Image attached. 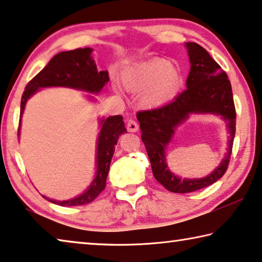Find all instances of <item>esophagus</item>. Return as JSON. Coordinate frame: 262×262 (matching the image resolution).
<instances>
[{
    "label": "esophagus",
    "instance_id": "esophagus-1",
    "mask_svg": "<svg viewBox=\"0 0 262 262\" xmlns=\"http://www.w3.org/2000/svg\"><path fill=\"white\" fill-rule=\"evenodd\" d=\"M126 128H127V131H130V132H137L138 131L139 126H138V124H137V122L134 121V119H127Z\"/></svg>",
    "mask_w": 262,
    "mask_h": 262
}]
</instances>
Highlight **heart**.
<instances>
[{"label":"heart","mask_w":262,"mask_h":262,"mask_svg":"<svg viewBox=\"0 0 262 262\" xmlns=\"http://www.w3.org/2000/svg\"><path fill=\"white\" fill-rule=\"evenodd\" d=\"M181 73L166 59H153L124 73L122 83L130 93H140L141 103L153 108L170 101L181 85Z\"/></svg>","instance_id":"obj_1"}]
</instances>
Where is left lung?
Segmentation results:
<instances>
[{
  "instance_id": "1",
  "label": "left lung",
  "mask_w": 262,
  "mask_h": 262,
  "mask_svg": "<svg viewBox=\"0 0 262 262\" xmlns=\"http://www.w3.org/2000/svg\"><path fill=\"white\" fill-rule=\"evenodd\" d=\"M186 47L190 60L186 91L168 104L137 114L141 140L151 161L153 177L167 190L181 194L203 189L225 174L230 164L235 135V108L228 75L202 46L196 42H186ZM190 113L220 114L228 122L230 132L228 153L225 159L211 174L202 179L175 177L165 164V146L174 128Z\"/></svg>"
}]
</instances>
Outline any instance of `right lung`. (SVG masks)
<instances>
[{
    "instance_id": "right-lung-1",
    "label": "right lung",
    "mask_w": 262,
    "mask_h": 262,
    "mask_svg": "<svg viewBox=\"0 0 262 262\" xmlns=\"http://www.w3.org/2000/svg\"><path fill=\"white\" fill-rule=\"evenodd\" d=\"M92 51L91 47L66 51L55 54L50 60L49 63L25 87L20 100L19 126L27 101L38 89L46 87H68L94 94L102 91V88L109 81V74L108 71H97L96 63L92 58ZM101 126L96 147V177L91 186L83 194L68 201H55L44 196L50 202L62 207L83 205L93 202L104 190L110 162L115 152V145L117 144L118 137L126 132V128L124 126L121 115L110 116L106 119L102 118Z\"/></svg>"
}]
</instances>
